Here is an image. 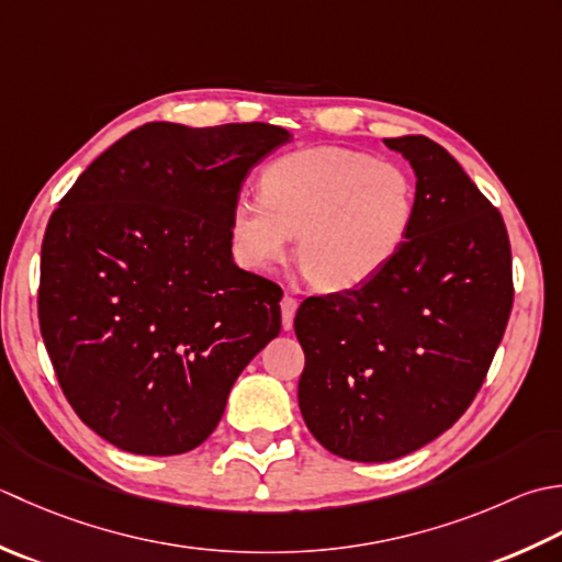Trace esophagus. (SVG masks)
I'll list each match as a JSON object with an SVG mask.
<instances>
[{
  "label": "esophagus",
  "mask_w": 562,
  "mask_h": 562,
  "mask_svg": "<svg viewBox=\"0 0 562 562\" xmlns=\"http://www.w3.org/2000/svg\"><path fill=\"white\" fill-rule=\"evenodd\" d=\"M295 311H297V301H295V297L283 295V297H281V323H283V329H291V327H293Z\"/></svg>",
  "instance_id": "obj_1"
}]
</instances>
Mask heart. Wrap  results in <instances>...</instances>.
Here are the masks:
<instances>
[{"label": "heart", "mask_w": 562, "mask_h": 562, "mask_svg": "<svg viewBox=\"0 0 562 562\" xmlns=\"http://www.w3.org/2000/svg\"><path fill=\"white\" fill-rule=\"evenodd\" d=\"M409 171L351 147L285 153L261 171V196L237 193L227 213L235 259L269 271L297 235V265L319 291H349L383 271L415 223Z\"/></svg>", "instance_id": "heart-1"}]
</instances>
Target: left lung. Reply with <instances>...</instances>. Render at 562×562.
Masks as SVG:
<instances>
[{"instance_id":"left-lung-1","label":"left lung","mask_w":562,"mask_h":562,"mask_svg":"<svg viewBox=\"0 0 562 562\" xmlns=\"http://www.w3.org/2000/svg\"><path fill=\"white\" fill-rule=\"evenodd\" d=\"M417 179L403 249L357 289L307 297L297 405L335 456L385 463L449 429L473 403L512 311L507 227L463 167L425 135L385 137Z\"/></svg>"}]
</instances>
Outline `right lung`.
<instances>
[{
	"label": "right lung",
	"mask_w": 562,
	"mask_h": 562,
	"mask_svg": "<svg viewBox=\"0 0 562 562\" xmlns=\"http://www.w3.org/2000/svg\"><path fill=\"white\" fill-rule=\"evenodd\" d=\"M291 133L145 123L91 162L41 247V335L65 397L140 456L196 449L281 331V289L239 269L227 213Z\"/></svg>",
	"instance_id": "right-lung-1"
}]
</instances>
